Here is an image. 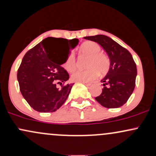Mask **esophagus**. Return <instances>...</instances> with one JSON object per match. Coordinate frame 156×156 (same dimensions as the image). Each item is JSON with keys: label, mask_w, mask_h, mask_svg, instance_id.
I'll return each mask as SVG.
<instances>
[{"label": "esophagus", "mask_w": 156, "mask_h": 156, "mask_svg": "<svg viewBox=\"0 0 156 156\" xmlns=\"http://www.w3.org/2000/svg\"><path fill=\"white\" fill-rule=\"evenodd\" d=\"M82 83H83L84 85H86V86H87V87H89V86L91 85V83H86V82H82Z\"/></svg>", "instance_id": "1"}]
</instances>
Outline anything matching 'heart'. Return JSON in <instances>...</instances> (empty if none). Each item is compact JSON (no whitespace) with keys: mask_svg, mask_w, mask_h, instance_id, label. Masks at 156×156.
I'll return each instance as SVG.
<instances>
[{"mask_svg":"<svg viewBox=\"0 0 156 156\" xmlns=\"http://www.w3.org/2000/svg\"><path fill=\"white\" fill-rule=\"evenodd\" d=\"M80 55L89 57L86 70H80L74 73L71 76L73 80L77 82H90L95 79L98 74L104 75L110 67V60L106 55L101 53V48L98 43L92 41L86 42L80 46ZM67 72H74L77 68L76 58L74 54L69 55L64 64Z\"/></svg>","mask_w":156,"mask_h":156,"instance_id":"obj_1","label":"heart"}]
</instances>
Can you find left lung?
<instances>
[{
	"label": "left lung",
	"instance_id": "1",
	"mask_svg": "<svg viewBox=\"0 0 156 156\" xmlns=\"http://www.w3.org/2000/svg\"><path fill=\"white\" fill-rule=\"evenodd\" d=\"M84 39L99 44L110 59L108 72L101 80L103 91L95 100L105 108H119L128 101L135 88L137 69L132 55L107 36H91Z\"/></svg>",
	"mask_w": 156,
	"mask_h": 156
}]
</instances>
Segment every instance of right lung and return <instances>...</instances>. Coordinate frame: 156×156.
I'll return each mask as SVG.
<instances>
[{"label": "right lung", "instance_id": "1", "mask_svg": "<svg viewBox=\"0 0 156 156\" xmlns=\"http://www.w3.org/2000/svg\"><path fill=\"white\" fill-rule=\"evenodd\" d=\"M78 39L48 37L29 50L17 70V80L23 98L39 112H54L64 104L74 83L62 65L67 61L70 42Z\"/></svg>", "mask_w": 156, "mask_h": 156}]
</instances>
